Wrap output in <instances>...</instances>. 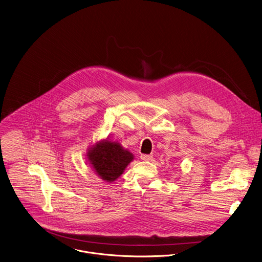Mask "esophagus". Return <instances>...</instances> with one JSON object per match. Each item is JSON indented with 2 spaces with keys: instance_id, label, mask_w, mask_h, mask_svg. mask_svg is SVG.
<instances>
[{
  "instance_id": "esophagus-1",
  "label": "esophagus",
  "mask_w": 262,
  "mask_h": 262,
  "mask_svg": "<svg viewBox=\"0 0 262 262\" xmlns=\"http://www.w3.org/2000/svg\"><path fill=\"white\" fill-rule=\"evenodd\" d=\"M141 159L144 160V161H150V160L153 159V156L152 155H147V154H142Z\"/></svg>"
}]
</instances>
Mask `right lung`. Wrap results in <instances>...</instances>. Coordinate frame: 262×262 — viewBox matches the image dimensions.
<instances>
[{
	"instance_id": "add662e5",
	"label": "right lung",
	"mask_w": 262,
	"mask_h": 262,
	"mask_svg": "<svg viewBox=\"0 0 262 262\" xmlns=\"http://www.w3.org/2000/svg\"><path fill=\"white\" fill-rule=\"evenodd\" d=\"M87 156L96 173L107 182L118 178L134 160L133 154L120 144L109 141L97 143L89 150Z\"/></svg>"
}]
</instances>
